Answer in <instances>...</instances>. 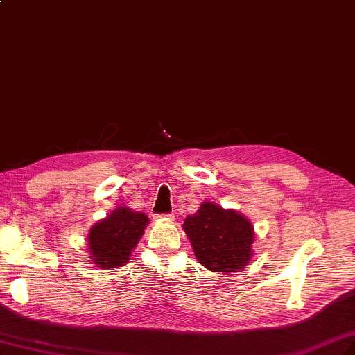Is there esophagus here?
<instances>
[{"instance_id":"1","label":"esophagus","mask_w":355,"mask_h":355,"mask_svg":"<svg viewBox=\"0 0 355 355\" xmlns=\"http://www.w3.org/2000/svg\"><path fill=\"white\" fill-rule=\"evenodd\" d=\"M159 217H166V219H174V214H163V216H159Z\"/></svg>"}]
</instances>
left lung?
<instances>
[{"label": "left lung", "mask_w": 355, "mask_h": 355, "mask_svg": "<svg viewBox=\"0 0 355 355\" xmlns=\"http://www.w3.org/2000/svg\"><path fill=\"white\" fill-rule=\"evenodd\" d=\"M183 228L196 259L208 270L228 275L248 266L253 255V226L234 210L204 202L195 214L186 217Z\"/></svg>", "instance_id": "1"}]
</instances>
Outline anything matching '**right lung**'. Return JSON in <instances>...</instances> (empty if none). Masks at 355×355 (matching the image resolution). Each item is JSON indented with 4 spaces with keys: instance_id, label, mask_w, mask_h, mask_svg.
Instances as JSON below:
<instances>
[{
    "instance_id": "add662e5",
    "label": "right lung",
    "mask_w": 355,
    "mask_h": 355,
    "mask_svg": "<svg viewBox=\"0 0 355 355\" xmlns=\"http://www.w3.org/2000/svg\"><path fill=\"white\" fill-rule=\"evenodd\" d=\"M147 223L148 217L144 213L120 207L94 225L88 235V249L94 264L106 270L124 266Z\"/></svg>"
}]
</instances>
